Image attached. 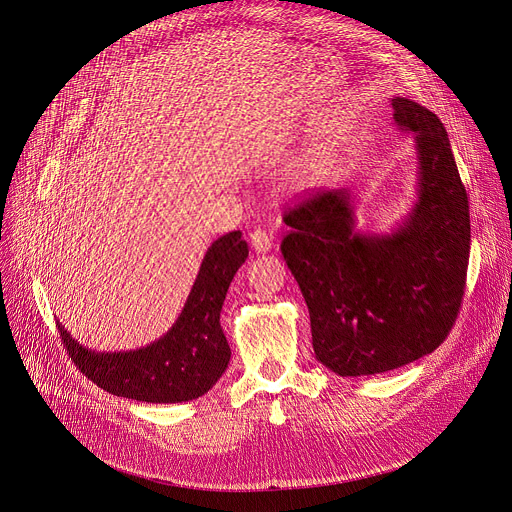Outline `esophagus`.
Instances as JSON below:
<instances>
[{
	"label": "esophagus",
	"instance_id": "esophagus-1",
	"mask_svg": "<svg viewBox=\"0 0 512 512\" xmlns=\"http://www.w3.org/2000/svg\"><path fill=\"white\" fill-rule=\"evenodd\" d=\"M250 244H252V250L256 254H268L272 250V240L266 232L262 230H256L250 234Z\"/></svg>",
	"mask_w": 512,
	"mask_h": 512
}]
</instances>
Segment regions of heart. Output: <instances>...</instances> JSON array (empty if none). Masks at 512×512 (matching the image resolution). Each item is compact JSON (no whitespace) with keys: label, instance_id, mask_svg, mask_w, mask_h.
<instances>
[{"label":"heart","instance_id":"obj_1","mask_svg":"<svg viewBox=\"0 0 512 512\" xmlns=\"http://www.w3.org/2000/svg\"><path fill=\"white\" fill-rule=\"evenodd\" d=\"M319 177H321V162H319V160H311V162H307V164L299 170L297 183H299L301 187H305V185H315V183L319 181Z\"/></svg>","mask_w":512,"mask_h":512}]
</instances>
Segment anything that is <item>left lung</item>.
Masks as SVG:
<instances>
[{"mask_svg": "<svg viewBox=\"0 0 512 512\" xmlns=\"http://www.w3.org/2000/svg\"><path fill=\"white\" fill-rule=\"evenodd\" d=\"M394 124L415 140L411 209L388 232L356 227L348 189L285 213L280 250L305 297L315 358L339 376H372L431 354L458 317L470 258V207L447 132L433 111L394 97Z\"/></svg>", "mask_w": 512, "mask_h": 512, "instance_id": "1", "label": "left lung"}]
</instances>
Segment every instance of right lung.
I'll list each match as a JSON object with an SVG mask.
<instances>
[{
	"instance_id": "obj_1",
	"label": "right lung",
	"mask_w": 512,
	"mask_h": 512,
	"mask_svg": "<svg viewBox=\"0 0 512 512\" xmlns=\"http://www.w3.org/2000/svg\"><path fill=\"white\" fill-rule=\"evenodd\" d=\"M248 258L242 232L217 238L205 252L183 311L164 335L130 352L85 348L56 319L79 370L103 390L142 403H187L209 392L230 364L232 350L219 313L238 268Z\"/></svg>"
}]
</instances>
